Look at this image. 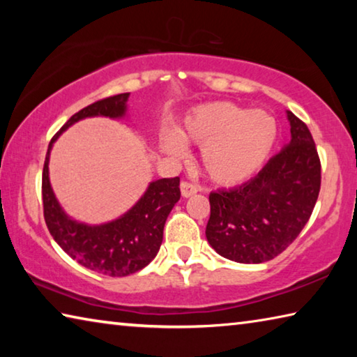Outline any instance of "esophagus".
<instances>
[{
  "label": "esophagus",
  "instance_id": "obj_1",
  "mask_svg": "<svg viewBox=\"0 0 357 357\" xmlns=\"http://www.w3.org/2000/svg\"><path fill=\"white\" fill-rule=\"evenodd\" d=\"M197 192H198V187L197 185L187 183V181H184V183H181V195H183L184 198H189L192 195H195Z\"/></svg>",
  "mask_w": 357,
  "mask_h": 357
}]
</instances>
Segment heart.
I'll return each mask as SVG.
<instances>
[{
  "label": "heart",
  "instance_id": "b5f03b06",
  "mask_svg": "<svg viewBox=\"0 0 357 357\" xmlns=\"http://www.w3.org/2000/svg\"><path fill=\"white\" fill-rule=\"evenodd\" d=\"M185 142L200 144L202 164L220 185H238L261 170L279 142V123L264 110H250L228 100L190 108L181 123ZM165 153L181 157L185 146L178 132L162 137Z\"/></svg>",
  "mask_w": 357,
  "mask_h": 357
}]
</instances>
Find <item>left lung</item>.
<instances>
[{
    "label": "left lung",
    "mask_w": 357,
    "mask_h": 357,
    "mask_svg": "<svg viewBox=\"0 0 357 357\" xmlns=\"http://www.w3.org/2000/svg\"><path fill=\"white\" fill-rule=\"evenodd\" d=\"M291 140L255 178L211 192L209 245L220 257L257 264L275 258L309 222L321 185V165L307 126L287 112Z\"/></svg>",
    "instance_id": "8db88e82"
}]
</instances>
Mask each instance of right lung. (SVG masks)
<instances>
[{
  "label": "right lung",
  "mask_w": 357,
  "mask_h": 357,
  "mask_svg": "<svg viewBox=\"0 0 357 357\" xmlns=\"http://www.w3.org/2000/svg\"><path fill=\"white\" fill-rule=\"evenodd\" d=\"M129 96L123 93L102 99L75 113L52 138L42 172L44 217L53 239L84 268L110 277L134 274L155 258L164 239L167 217L181 197L179 178L151 181L140 200L128 213L112 222L89 225L72 219L59 204L48 176V162L53 143L78 121L96 116L110 119L128 116Z\"/></svg>",
  "instance_id": "1"
}]
</instances>
